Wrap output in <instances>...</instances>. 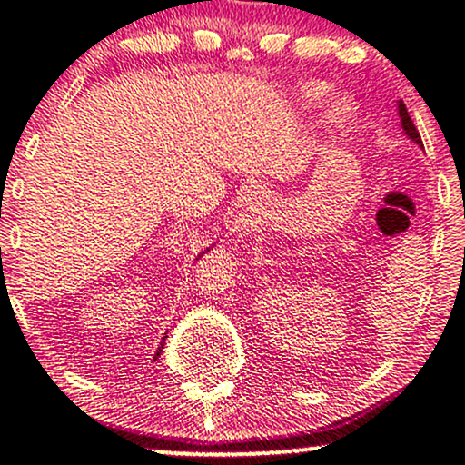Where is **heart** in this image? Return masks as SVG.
<instances>
[{"label": "heart", "mask_w": 465, "mask_h": 465, "mask_svg": "<svg viewBox=\"0 0 465 465\" xmlns=\"http://www.w3.org/2000/svg\"><path fill=\"white\" fill-rule=\"evenodd\" d=\"M329 84L324 82H304L296 89V104L300 111H315V108L322 106V102L329 95ZM354 117V104L348 100V97H335L331 102L329 111H326V124H329L331 130L340 133V130L348 128Z\"/></svg>", "instance_id": "obj_1"}]
</instances>
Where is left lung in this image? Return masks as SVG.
Wrapping results in <instances>:
<instances>
[{
  "label": "left lung",
  "instance_id": "obj_1",
  "mask_svg": "<svg viewBox=\"0 0 465 465\" xmlns=\"http://www.w3.org/2000/svg\"><path fill=\"white\" fill-rule=\"evenodd\" d=\"M396 111H398V117H401V128H402V134H405L407 139L411 141V143H416V145L420 147V150H424L422 139H420V133L416 130V125H413L411 117H409L405 102L398 100V102H396Z\"/></svg>",
  "mask_w": 465,
  "mask_h": 465
}]
</instances>
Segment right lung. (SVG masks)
<instances>
[{
    "mask_svg": "<svg viewBox=\"0 0 465 465\" xmlns=\"http://www.w3.org/2000/svg\"><path fill=\"white\" fill-rule=\"evenodd\" d=\"M213 245H215V243H213ZM213 245H209V248H206V250H204V252H200V254H198V259H195V261H200V256H204L206 252H211V250H213ZM165 337H167V332H165ZM165 337H163L161 346H158V348H156V359H158V357H161V351H163V346H165Z\"/></svg>",
    "mask_w": 465,
    "mask_h": 465,
    "instance_id": "obj_1",
    "label": "right lung"
}]
</instances>
